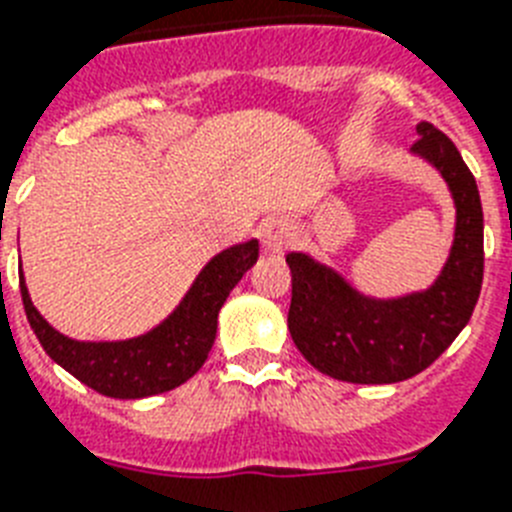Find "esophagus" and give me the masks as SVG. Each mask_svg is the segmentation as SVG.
<instances>
[{"label": "esophagus", "mask_w": 512, "mask_h": 512, "mask_svg": "<svg viewBox=\"0 0 512 512\" xmlns=\"http://www.w3.org/2000/svg\"><path fill=\"white\" fill-rule=\"evenodd\" d=\"M260 236H263V244L268 252H283L291 244V239H294V229L283 218H270L263 226V234Z\"/></svg>", "instance_id": "obj_1"}]
</instances>
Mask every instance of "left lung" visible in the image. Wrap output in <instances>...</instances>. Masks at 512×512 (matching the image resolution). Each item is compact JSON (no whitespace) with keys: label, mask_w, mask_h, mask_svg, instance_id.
<instances>
[{"label":"left lung","mask_w":512,"mask_h":512,"mask_svg":"<svg viewBox=\"0 0 512 512\" xmlns=\"http://www.w3.org/2000/svg\"><path fill=\"white\" fill-rule=\"evenodd\" d=\"M414 153L448 182L455 203L450 257L427 291L375 299L328 265L289 252V330L296 349L322 375L359 385H388L419 375L471 320L484 278V216L474 174L435 124L416 127Z\"/></svg>","instance_id":"obj_1"}]
</instances>
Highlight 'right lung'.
<instances>
[{
	"instance_id": "1",
	"label": "right lung",
	"mask_w": 512,
	"mask_h": 512,
	"mask_svg": "<svg viewBox=\"0 0 512 512\" xmlns=\"http://www.w3.org/2000/svg\"><path fill=\"white\" fill-rule=\"evenodd\" d=\"M257 255V239L218 252L161 325L127 341H75L62 336L33 307L23 276L20 294L30 328L59 367L109 398H148L179 388L203 367L216 341L218 312L231 289L257 263Z\"/></svg>"
}]
</instances>
